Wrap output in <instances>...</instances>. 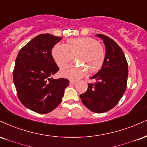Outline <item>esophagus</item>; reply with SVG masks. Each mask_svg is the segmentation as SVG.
Segmentation results:
<instances>
[{"mask_svg": "<svg viewBox=\"0 0 147 147\" xmlns=\"http://www.w3.org/2000/svg\"><path fill=\"white\" fill-rule=\"evenodd\" d=\"M76 83H77V81H74V80H70V85L75 84Z\"/></svg>", "mask_w": 147, "mask_h": 147, "instance_id": "obj_1", "label": "esophagus"}]
</instances>
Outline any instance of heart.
Here are the masks:
<instances>
[{"mask_svg":"<svg viewBox=\"0 0 147 147\" xmlns=\"http://www.w3.org/2000/svg\"><path fill=\"white\" fill-rule=\"evenodd\" d=\"M52 55L59 68L66 66L75 55L77 61L83 63L91 72L101 68L105 57L102 46L88 37L69 39L66 45L57 44L53 49ZM85 68L80 65H70L61 70V74L70 79H80L87 72Z\"/></svg>","mask_w":147,"mask_h":147,"instance_id":"1","label":"heart"}]
</instances>
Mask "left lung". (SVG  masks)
I'll list each match as a JSON object with an SVG mask.
<instances>
[{
    "label": "left lung",
    "instance_id": "obj_1",
    "mask_svg": "<svg viewBox=\"0 0 147 147\" xmlns=\"http://www.w3.org/2000/svg\"><path fill=\"white\" fill-rule=\"evenodd\" d=\"M106 49L105 57L102 68L90 79L94 83L88 84L86 92L80 95L83 104L95 113L110 110L121 100L127 87L128 64L124 53L114 40L102 34Z\"/></svg>",
    "mask_w": 147,
    "mask_h": 147
}]
</instances>
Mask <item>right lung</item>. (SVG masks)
I'll return each instance as SVG.
<instances>
[{"label": "right lung", "instance_id": "right-lung-1", "mask_svg": "<svg viewBox=\"0 0 147 147\" xmlns=\"http://www.w3.org/2000/svg\"><path fill=\"white\" fill-rule=\"evenodd\" d=\"M62 37L36 36L19 51L13 71L18 97L22 105L38 114H47L62 100L67 79L50 78L59 70L52 49Z\"/></svg>", "mask_w": 147, "mask_h": 147}]
</instances>
